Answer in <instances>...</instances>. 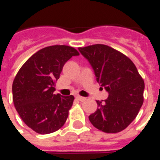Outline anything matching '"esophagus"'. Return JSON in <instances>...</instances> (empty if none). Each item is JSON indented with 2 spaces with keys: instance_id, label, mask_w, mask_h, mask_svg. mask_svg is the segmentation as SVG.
Here are the masks:
<instances>
[{
  "instance_id": "34e87169",
  "label": "esophagus",
  "mask_w": 160,
  "mask_h": 160,
  "mask_svg": "<svg viewBox=\"0 0 160 160\" xmlns=\"http://www.w3.org/2000/svg\"><path fill=\"white\" fill-rule=\"evenodd\" d=\"M76 99H78V100H79V101H84V100H85V99H86V98L81 97V96H77Z\"/></svg>"
}]
</instances>
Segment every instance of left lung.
<instances>
[{
	"instance_id": "left-lung-1",
	"label": "left lung",
	"mask_w": 160,
	"mask_h": 160,
	"mask_svg": "<svg viewBox=\"0 0 160 160\" xmlns=\"http://www.w3.org/2000/svg\"><path fill=\"white\" fill-rule=\"evenodd\" d=\"M89 62L96 80L109 96L97 101L98 108L89 116L91 123L105 133H118L134 121L143 104L145 84L133 62L104 44L79 48Z\"/></svg>"
}]
</instances>
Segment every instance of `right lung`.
I'll use <instances>...</instances> for the list:
<instances>
[{
	"label": "right lung",
	"instance_id": "right-lung-1",
	"mask_svg": "<svg viewBox=\"0 0 160 160\" xmlns=\"http://www.w3.org/2000/svg\"><path fill=\"white\" fill-rule=\"evenodd\" d=\"M73 56L79 52L70 46L45 47L31 56L14 78L12 90L16 111L38 134L58 130L68 118L74 98L54 92L63 66Z\"/></svg>",
	"mask_w": 160,
	"mask_h": 160
}]
</instances>
